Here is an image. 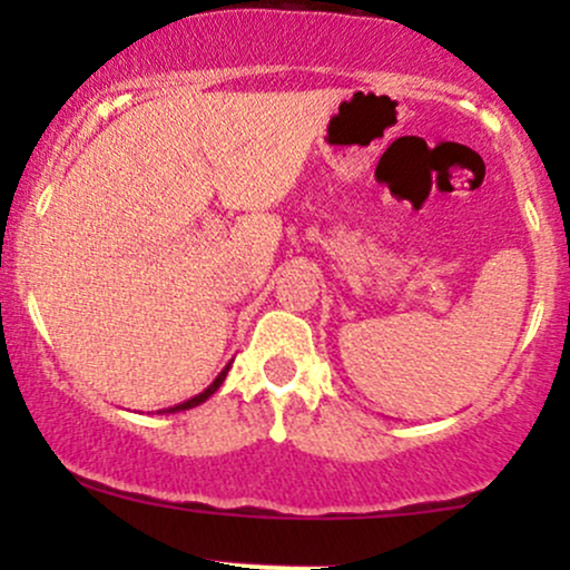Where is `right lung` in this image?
<instances>
[{"mask_svg":"<svg viewBox=\"0 0 570 570\" xmlns=\"http://www.w3.org/2000/svg\"><path fill=\"white\" fill-rule=\"evenodd\" d=\"M230 364H233V362H230ZM230 364H227V367H225V370H222L217 377H214V383H212V385H208V389H203L198 396L187 399V402H181V404H174V407H168V410H158V412H181V410H193V407H198V404H203V402H206V399H208V396H212V394H214V391H217L222 383H225L227 372H230Z\"/></svg>","mask_w":570,"mask_h":570,"instance_id":"1","label":"right lung"}]
</instances>
